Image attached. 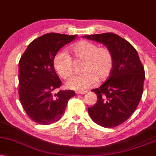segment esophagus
Wrapping results in <instances>:
<instances>
[{
    "mask_svg": "<svg viewBox=\"0 0 156 156\" xmlns=\"http://www.w3.org/2000/svg\"><path fill=\"white\" fill-rule=\"evenodd\" d=\"M87 93V91H86V90H84V91H76V93L78 94V95H80V94H85Z\"/></svg>",
    "mask_w": 156,
    "mask_h": 156,
    "instance_id": "obj_1",
    "label": "esophagus"
}]
</instances>
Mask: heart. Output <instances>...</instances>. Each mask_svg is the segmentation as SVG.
Wrapping results in <instances>:
<instances>
[{"label": "heart", "mask_w": 156, "mask_h": 156, "mask_svg": "<svg viewBox=\"0 0 156 156\" xmlns=\"http://www.w3.org/2000/svg\"><path fill=\"white\" fill-rule=\"evenodd\" d=\"M76 61H84L81 74L75 75L66 82V86L74 90L87 89L110 76L113 67V55L108 48H98L97 44L82 40L71 47ZM53 66L58 74L67 79L74 72L72 57L65 51H59L53 58Z\"/></svg>", "instance_id": "heart-1"}]
</instances>
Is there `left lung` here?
<instances>
[{
    "label": "left lung",
    "instance_id": "left-lung-1",
    "mask_svg": "<svg viewBox=\"0 0 156 156\" xmlns=\"http://www.w3.org/2000/svg\"><path fill=\"white\" fill-rule=\"evenodd\" d=\"M83 37L105 45L112 52L114 60L110 76L92 90L98 100L88 108V113L100 126H119L132 116L141 100L145 76L143 63L135 48L118 34L106 32Z\"/></svg>",
    "mask_w": 156,
    "mask_h": 156
}]
</instances>
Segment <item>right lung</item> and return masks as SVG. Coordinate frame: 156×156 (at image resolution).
I'll return each mask as SVG.
<instances>
[{
	"label": "right lung",
	"instance_id": "1",
	"mask_svg": "<svg viewBox=\"0 0 156 156\" xmlns=\"http://www.w3.org/2000/svg\"><path fill=\"white\" fill-rule=\"evenodd\" d=\"M76 37L53 32L43 34L30 43L19 60V101L27 116L37 124L58 121L69 100L75 95L72 90L53 93L62 84L53 66V58Z\"/></svg>",
	"mask_w": 156,
	"mask_h": 156
}]
</instances>
